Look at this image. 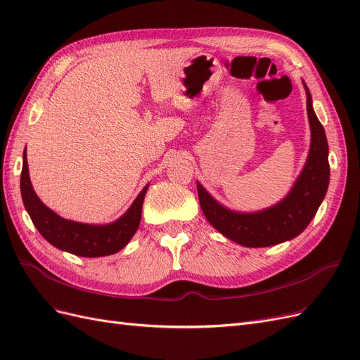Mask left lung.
<instances>
[{"label":"left lung","mask_w":360,"mask_h":360,"mask_svg":"<svg viewBox=\"0 0 360 360\" xmlns=\"http://www.w3.org/2000/svg\"><path fill=\"white\" fill-rule=\"evenodd\" d=\"M307 89V110L311 126V148L302 174L285 200L258 213H236L217 204L197 183L204 216L217 231L230 240L248 246L264 248L299 236L317 213L329 186V146L324 129L312 110Z\"/></svg>","instance_id":"1"}]
</instances>
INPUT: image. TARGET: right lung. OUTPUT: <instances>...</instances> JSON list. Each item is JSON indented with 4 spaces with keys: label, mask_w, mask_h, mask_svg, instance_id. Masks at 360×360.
I'll use <instances>...</instances> for the list:
<instances>
[{
    "label": "right lung",
    "mask_w": 360,
    "mask_h": 360,
    "mask_svg": "<svg viewBox=\"0 0 360 360\" xmlns=\"http://www.w3.org/2000/svg\"><path fill=\"white\" fill-rule=\"evenodd\" d=\"M146 186L130 209L118 221L108 225H89L63 219L43 204L31 186L27 153L24 151L22 172H20V193L25 209L39 233L61 250L78 257H105L123 249L136 233L141 210L147 192Z\"/></svg>",
    "instance_id": "1"
}]
</instances>
